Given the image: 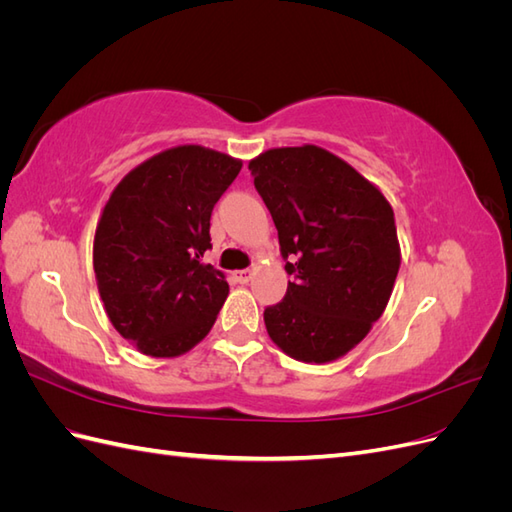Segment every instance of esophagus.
<instances>
[{"label":"esophagus","instance_id":"obj_1","mask_svg":"<svg viewBox=\"0 0 512 512\" xmlns=\"http://www.w3.org/2000/svg\"><path fill=\"white\" fill-rule=\"evenodd\" d=\"M252 275H254V271H252V269H241V271H235V273H232V280L239 282V284H247V282L252 280Z\"/></svg>","mask_w":512,"mask_h":512}]
</instances>
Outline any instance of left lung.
Returning <instances> with one entry per match:
<instances>
[{
	"label": "left lung",
	"mask_w": 512,
	"mask_h": 512,
	"mask_svg": "<svg viewBox=\"0 0 512 512\" xmlns=\"http://www.w3.org/2000/svg\"><path fill=\"white\" fill-rule=\"evenodd\" d=\"M250 170L292 275L286 297L265 309L267 333L292 359L335 361L391 299L401 254L389 200L316 145L269 149Z\"/></svg>",
	"instance_id": "left-lung-1"
}]
</instances>
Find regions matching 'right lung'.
Here are the masks:
<instances>
[{
    "label": "right lung",
    "instance_id": "add662e5",
    "mask_svg": "<svg viewBox=\"0 0 512 512\" xmlns=\"http://www.w3.org/2000/svg\"><path fill=\"white\" fill-rule=\"evenodd\" d=\"M241 160L200 145L166 149L119 181L94 239V271L108 320L138 350L170 359L203 339L228 297L205 265L211 211Z\"/></svg>",
    "mask_w": 512,
    "mask_h": 512
}]
</instances>
